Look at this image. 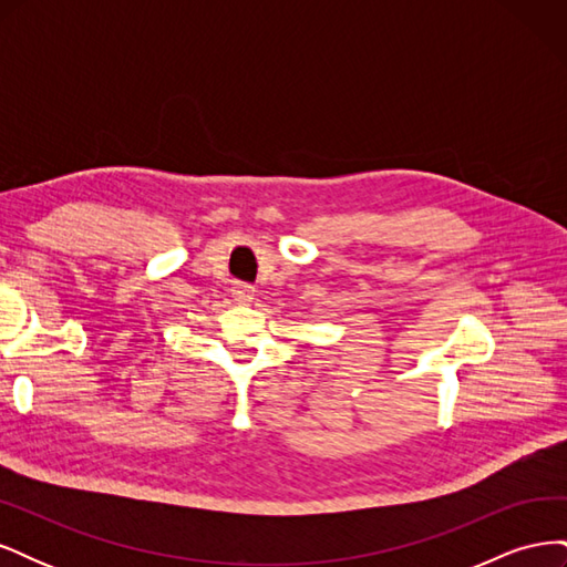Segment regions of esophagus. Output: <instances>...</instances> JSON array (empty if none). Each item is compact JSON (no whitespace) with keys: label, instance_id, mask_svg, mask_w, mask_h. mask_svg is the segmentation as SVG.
Returning <instances> with one entry per match:
<instances>
[{"label":"esophagus","instance_id":"esophagus-1","mask_svg":"<svg viewBox=\"0 0 567 567\" xmlns=\"http://www.w3.org/2000/svg\"><path fill=\"white\" fill-rule=\"evenodd\" d=\"M252 286H248V284H241V281H234L231 284V298L236 300V302H250L252 300Z\"/></svg>","mask_w":567,"mask_h":567}]
</instances>
